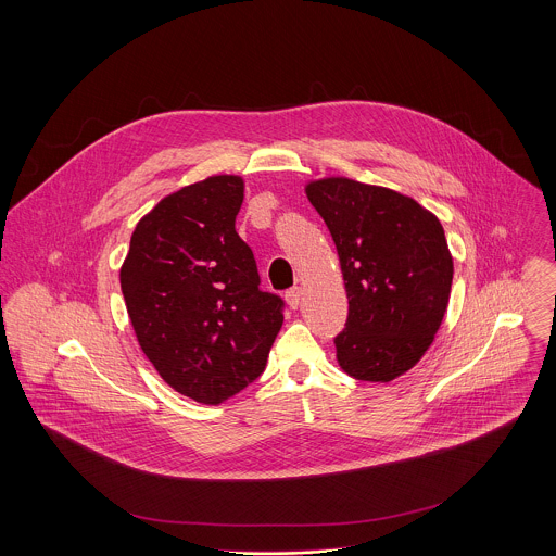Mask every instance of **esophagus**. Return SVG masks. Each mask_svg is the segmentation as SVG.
<instances>
[{"label": "esophagus", "mask_w": 556, "mask_h": 556, "mask_svg": "<svg viewBox=\"0 0 556 556\" xmlns=\"http://www.w3.org/2000/svg\"><path fill=\"white\" fill-rule=\"evenodd\" d=\"M285 300H287L289 308L298 311V306H300V302H302V289H300V287H293V289H289V291L285 293Z\"/></svg>", "instance_id": "1"}]
</instances>
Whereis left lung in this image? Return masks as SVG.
<instances>
[{
  "label": "left lung",
  "mask_w": 556,
  "mask_h": 556,
  "mask_svg": "<svg viewBox=\"0 0 556 556\" xmlns=\"http://www.w3.org/2000/svg\"><path fill=\"white\" fill-rule=\"evenodd\" d=\"M306 194L336 243L349 298L338 364L353 379L390 383L421 359L445 317L454 278L445 231L383 186L325 177Z\"/></svg>",
  "instance_id": "1"
}]
</instances>
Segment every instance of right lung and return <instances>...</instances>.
I'll list each match as a JSON object with an SVG mask.
<instances>
[{
  "label": "right lung",
  "instance_id": "1",
  "mask_svg": "<svg viewBox=\"0 0 556 556\" xmlns=\"http://www.w3.org/2000/svg\"><path fill=\"white\" fill-rule=\"evenodd\" d=\"M243 179L214 175L146 214L119 271L137 340L160 377L203 404L236 396L263 370L285 302L261 291L236 231Z\"/></svg>",
  "mask_w": 556,
  "mask_h": 556
}]
</instances>
